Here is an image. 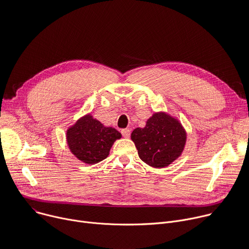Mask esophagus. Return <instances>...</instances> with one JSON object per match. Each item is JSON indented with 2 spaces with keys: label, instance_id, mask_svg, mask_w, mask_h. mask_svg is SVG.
<instances>
[{
  "label": "esophagus",
  "instance_id": "obj_1",
  "mask_svg": "<svg viewBox=\"0 0 249 249\" xmlns=\"http://www.w3.org/2000/svg\"><path fill=\"white\" fill-rule=\"evenodd\" d=\"M121 133L123 135V137H125V138H128L130 136V130L127 129V128L126 129H122Z\"/></svg>",
  "mask_w": 249,
  "mask_h": 249
}]
</instances>
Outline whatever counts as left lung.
Listing matches in <instances>:
<instances>
[{
    "instance_id": "1",
    "label": "left lung",
    "mask_w": 249,
    "mask_h": 249,
    "mask_svg": "<svg viewBox=\"0 0 249 249\" xmlns=\"http://www.w3.org/2000/svg\"><path fill=\"white\" fill-rule=\"evenodd\" d=\"M131 139L140 159L154 168H165L182 155L187 133L178 119L158 112L147 120L144 128H136Z\"/></svg>"
}]
</instances>
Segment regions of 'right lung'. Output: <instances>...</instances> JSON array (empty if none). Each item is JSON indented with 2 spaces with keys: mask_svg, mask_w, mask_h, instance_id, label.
<instances>
[{
  "mask_svg": "<svg viewBox=\"0 0 249 249\" xmlns=\"http://www.w3.org/2000/svg\"><path fill=\"white\" fill-rule=\"evenodd\" d=\"M122 135L116 129L105 127L90 114L84 115L66 131L71 152L85 164L93 165L106 159L112 145Z\"/></svg>",
  "mask_w": 249,
  "mask_h": 249,
  "instance_id": "1",
  "label": "right lung"
}]
</instances>
